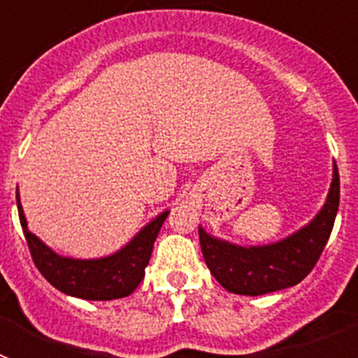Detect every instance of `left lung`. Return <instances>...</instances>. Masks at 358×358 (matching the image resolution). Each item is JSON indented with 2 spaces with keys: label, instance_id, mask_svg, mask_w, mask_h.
Masks as SVG:
<instances>
[{
  "label": "left lung",
  "instance_id": "left-lung-1",
  "mask_svg": "<svg viewBox=\"0 0 358 358\" xmlns=\"http://www.w3.org/2000/svg\"><path fill=\"white\" fill-rule=\"evenodd\" d=\"M341 181L334 164V181L317 217L281 242L260 248H240L210 236L199 227L204 262L215 280L240 296H262L297 285L315 267L334 229L339 210Z\"/></svg>",
  "mask_w": 358,
  "mask_h": 358
}]
</instances>
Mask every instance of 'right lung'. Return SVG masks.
Wrapping results in <instances>:
<instances>
[{"instance_id": "1", "label": "right lung", "mask_w": 358, "mask_h": 358, "mask_svg": "<svg viewBox=\"0 0 358 358\" xmlns=\"http://www.w3.org/2000/svg\"><path fill=\"white\" fill-rule=\"evenodd\" d=\"M15 199L24 238L39 273L61 292L90 301L120 299L134 292L145 278V267L150 260L154 242L169 217V211H164L154 218L134 236V240H131V243L115 255L98 260H73L53 252L28 231L27 218L19 202V192L15 194Z\"/></svg>"}]
</instances>
